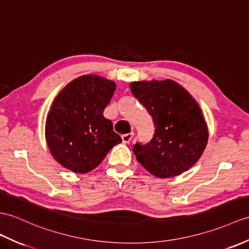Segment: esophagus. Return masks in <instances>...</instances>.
I'll return each instance as SVG.
<instances>
[{
    "mask_svg": "<svg viewBox=\"0 0 249 249\" xmlns=\"http://www.w3.org/2000/svg\"><path fill=\"white\" fill-rule=\"evenodd\" d=\"M132 137H134V132H130V134L122 135V141H123V143H129L131 141Z\"/></svg>",
    "mask_w": 249,
    "mask_h": 249,
    "instance_id": "esophagus-1",
    "label": "esophagus"
}]
</instances>
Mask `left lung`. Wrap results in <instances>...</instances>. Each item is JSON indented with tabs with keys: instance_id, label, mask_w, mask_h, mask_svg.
<instances>
[{
	"instance_id": "left-lung-1",
	"label": "left lung",
	"mask_w": 249,
	"mask_h": 249,
	"mask_svg": "<svg viewBox=\"0 0 249 249\" xmlns=\"http://www.w3.org/2000/svg\"><path fill=\"white\" fill-rule=\"evenodd\" d=\"M130 89L151 114L155 126L151 142L134 146L137 160L158 178L188 171L201 157L209 139L198 103L172 79L134 82Z\"/></svg>"
}]
</instances>
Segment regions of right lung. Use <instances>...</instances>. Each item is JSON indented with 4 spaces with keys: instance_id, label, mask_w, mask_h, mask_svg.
<instances>
[{
    "instance_id": "right-lung-1",
    "label": "right lung",
    "mask_w": 249,
    "mask_h": 249,
    "mask_svg": "<svg viewBox=\"0 0 249 249\" xmlns=\"http://www.w3.org/2000/svg\"><path fill=\"white\" fill-rule=\"evenodd\" d=\"M115 87L112 80L88 74L73 79L55 97L46 117L45 140L63 167L88 173L122 142L103 114Z\"/></svg>"
}]
</instances>
